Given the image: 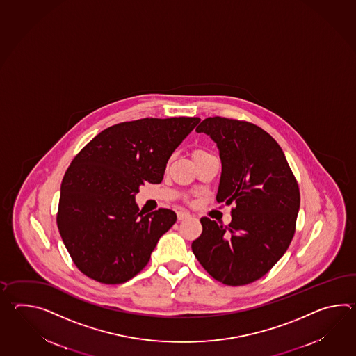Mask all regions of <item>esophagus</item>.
I'll return each mask as SVG.
<instances>
[{"instance_id": "obj_1", "label": "esophagus", "mask_w": 356, "mask_h": 356, "mask_svg": "<svg viewBox=\"0 0 356 356\" xmlns=\"http://www.w3.org/2000/svg\"><path fill=\"white\" fill-rule=\"evenodd\" d=\"M190 213L188 212V211H179L177 212V220L179 221H182V220H186V218H189Z\"/></svg>"}]
</instances>
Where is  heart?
Here are the masks:
<instances>
[{
    "label": "heart",
    "instance_id": "1",
    "mask_svg": "<svg viewBox=\"0 0 356 356\" xmlns=\"http://www.w3.org/2000/svg\"><path fill=\"white\" fill-rule=\"evenodd\" d=\"M203 154H208V152L203 149H197L194 152V157H195V156H203Z\"/></svg>",
    "mask_w": 356,
    "mask_h": 356
}]
</instances>
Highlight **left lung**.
<instances>
[{
  "instance_id": "8db88e82",
  "label": "left lung",
  "mask_w": 356,
  "mask_h": 356,
  "mask_svg": "<svg viewBox=\"0 0 356 356\" xmlns=\"http://www.w3.org/2000/svg\"><path fill=\"white\" fill-rule=\"evenodd\" d=\"M197 133L220 149L218 202L234 203L229 226L202 217V235L191 249L214 280L229 286L252 284L286 253L296 229L299 185L278 143L261 127L214 116Z\"/></svg>"
}]
</instances>
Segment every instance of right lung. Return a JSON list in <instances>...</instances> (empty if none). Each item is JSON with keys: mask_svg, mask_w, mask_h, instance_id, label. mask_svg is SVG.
<instances>
[{"mask_svg": "<svg viewBox=\"0 0 356 356\" xmlns=\"http://www.w3.org/2000/svg\"><path fill=\"white\" fill-rule=\"evenodd\" d=\"M199 118L135 120L107 127L80 150L61 184L57 227L74 264L101 284L136 276L176 213L144 214L135 194L159 184L167 161Z\"/></svg>", "mask_w": 356, "mask_h": 356, "instance_id": "obj_1", "label": "right lung"}]
</instances>
